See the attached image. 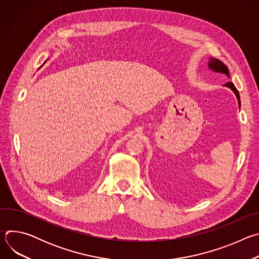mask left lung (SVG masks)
Wrapping results in <instances>:
<instances>
[{
    "label": "left lung",
    "mask_w": 259,
    "mask_h": 259,
    "mask_svg": "<svg viewBox=\"0 0 259 259\" xmlns=\"http://www.w3.org/2000/svg\"><path fill=\"white\" fill-rule=\"evenodd\" d=\"M208 64H209V67H210L211 69H213V70H215V71H219V72L226 73V75L230 78L229 68H228V66H227L223 61H220L219 59H215V58H210ZM226 86H228L229 88H231V89L235 92V94H236V96H237V98H238L239 104H240V95H239V92H238L237 88L235 87V85H234L232 82H228V83L226 84Z\"/></svg>",
    "instance_id": "1"
}]
</instances>
